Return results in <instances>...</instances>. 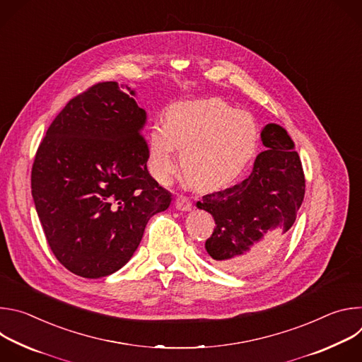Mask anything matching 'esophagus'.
Listing matches in <instances>:
<instances>
[{"mask_svg":"<svg viewBox=\"0 0 362 362\" xmlns=\"http://www.w3.org/2000/svg\"><path fill=\"white\" fill-rule=\"evenodd\" d=\"M175 206L177 211H182V212H187L192 209V202L190 199H187L186 196H177L176 200H175Z\"/></svg>","mask_w":362,"mask_h":362,"instance_id":"obj_1","label":"esophagus"}]
</instances>
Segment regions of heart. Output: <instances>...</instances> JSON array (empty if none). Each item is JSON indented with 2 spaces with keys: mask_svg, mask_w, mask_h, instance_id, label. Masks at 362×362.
I'll list each match as a JSON object with an SVG mask.
<instances>
[{
  "mask_svg": "<svg viewBox=\"0 0 362 362\" xmlns=\"http://www.w3.org/2000/svg\"><path fill=\"white\" fill-rule=\"evenodd\" d=\"M257 134L250 113L235 110L219 98L173 103L166 110V123H156L148 132V170L168 183L177 170V147L186 180L197 189H219L246 169L255 156Z\"/></svg>",
  "mask_w": 362,
  "mask_h": 362,
  "instance_id": "obj_1",
  "label": "heart"
}]
</instances>
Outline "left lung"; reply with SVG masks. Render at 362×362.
Segmentation results:
<instances>
[{
    "instance_id": "1",
    "label": "left lung",
    "mask_w": 362,
    "mask_h": 362,
    "mask_svg": "<svg viewBox=\"0 0 362 362\" xmlns=\"http://www.w3.org/2000/svg\"><path fill=\"white\" fill-rule=\"evenodd\" d=\"M261 139L267 150L256 156L247 179L196 203L216 223L206 252L228 272L257 268L268 252L282 245L305 194L302 163L286 130L269 123Z\"/></svg>"
}]
</instances>
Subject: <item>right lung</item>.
<instances>
[{
  "instance_id": "1",
  "label": "right lung",
  "mask_w": 362,
  "mask_h": 362,
  "mask_svg": "<svg viewBox=\"0 0 362 362\" xmlns=\"http://www.w3.org/2000/svg\"><path fill=\"white\" fill-rule=\"evenodd\" d=\"M134 90L103 81L71 98L49 124L31 170V193L57 261L83 278L123 268L148 219L172 194L147 170L146 112Z\"/></svg>"
}]
</instances>
